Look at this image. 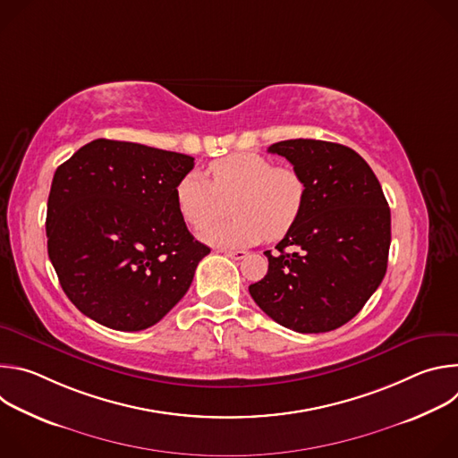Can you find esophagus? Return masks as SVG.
<instances>
[{
  "label": "esophagus",
  "mask_w": 458,
  "mask_h": 458,
  "mask_svg": "<svg viewBox=\"0 0 458 458\" xmlns=\"http://www.w3.org/2000/svg\"><path fill=\"white\" fill-rule=\"evenodd\" d=\"M226 257H230V259H235V260H241V259H244L248 253L244 251V250H221Z\"/></svg>",
  "instance_id": "34e87169"
}]
</instances>
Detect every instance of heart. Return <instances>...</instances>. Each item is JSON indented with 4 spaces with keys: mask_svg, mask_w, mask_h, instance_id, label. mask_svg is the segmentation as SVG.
Here are the masks:
<instances>
[{
    "mask_svg": "<svg viewBox=\"0 0 458 458\" xmlns=\"http://www.w3.org/2000/svg\"><path fill=\"white\" fill-rule=\"evenodd\" d=\"M210 179L188 172L175 188L181 216L193 228H207L232 208L230 221L208 228L201 237L217 246H251L283 239L299 221L306 203V182L290 165L239 152L216 159Z\"/></svg>",
    "mask_w": 458,
    "mask_h": 458,
    "instance_id": "1",
    "label": "heart"
}]
</instances>
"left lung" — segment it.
Wrapping results in <instances>:
<instances>
[{"label": "left lung", "mask_w": 458, "mask_h": 458, "mask_svg": "<svg viewBox=\"0 0 458 458\" xmlns=\"http://www.w3.org/2000/svg\"><path fill=\"white\" fill-rule=\"evenodd\" d=\"M306 182L297 225L268 257L250 295L268 317L299 334L332 332L352 320L386 276L391 214L378 179L352 148L288 140L268 147Z\"/></svg>", "instance_id": "8db88e82"}]
</instances>
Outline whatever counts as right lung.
<instances>
[{"instance_id": "right-lung-1", "label": "right lung", "mask_w": 458, "mask_h": 458, "mask_svg": "<svg viewBox=\"0 0 458 458\" xmlns=\"http://www.w3.org/2000/svg\"><path fill=\"white\" fill-rule=\"evenodd\" d=\"M193 157L96 140L57 166L47 246L59 284L92 320L119 332L159 322L188 292L210 248L195 241L175 188Z\"/></svg>"}]
</instances>
